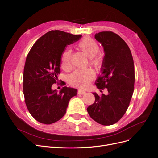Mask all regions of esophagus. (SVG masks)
<instances>
[{
	"label": "esophagus",
	"instance_id": "esophagus-1",
	"mask_svg": "<svg viewBox=\"0 0 158 158\" xmlns=\"http://www.w3.org/2000/svg\"><path fill=\"white\" fill-rule=\"evenodd\" d=\"M85 94V92H84V90L82 89H79L78 90V94H80V95H83V94Z\"/></svg>",
	"mask_w": 158,
	"mask_h": 158
}]
</instances>
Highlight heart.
<instances>
[{
    "label": "heart",
    "mask_w": 158,
    "mask_h": 158,
    "mask_svg": "<svg viewBox=\"0 0 158 158\" xmlns=\"http://www.w3.org/2000/svg\"><path fill=\"white\" fill-rule=\"evenodd\" d=\"M79 49L88 57L89 63L95 67L100 69L103 65V58L99 53V46L98 42L90 37H84L78 44ZM72 50L66 49L62 54L60 59L61 67L66 71L72 69ZM94 72L91 69H78L72 73L69 78V84L80 88H85L92 82L94 78Z\"/></svg>",
    "instance_id": "1"
}]
</instances>
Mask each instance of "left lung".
I'll return each instance as SVG.
<instances>
[{
    "label": "left lung",
    "instance_id": "8db88e82",
    "mask_svg": "<svg viewBox=\"0 0 158 158\" xmlns=\"http://www.w3.org/2000/svg\"><path fill=\"white\" fill-rule=\"evenodd\" d=\"M95 38L105 51L102 73L95 84L99 89L107 88L108 94L93 93L95 102L87 111L95 122L108 126L120 120L129 106L135 85V66L128 45L117 33L102 31Z\"/></svg>",
    "mask_w": 158,
    "mask_h": 158
}]
</instances>
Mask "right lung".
<instances>
[{
    "label": "right lung",
    "instance_id": "1",
    "mask_svg": "<svg viewBox=\"0 0 158 158\" xmlns=\"http://www.w3.org/2000/svg\"><path fill=\"white\" fill-rule=\"evenodd\" d=\"M82 35L60 30L46 33L35 43L26 57L23 75V92L26 107L38 122L49 125L63 117L70 99L77 89L64 86L59 93L51 89L60 73V59L67 45ZM65 82H61V85Z\"/></svg>",
    "mask_w": 158,
    "mask_h": 158
}]
</instances>
